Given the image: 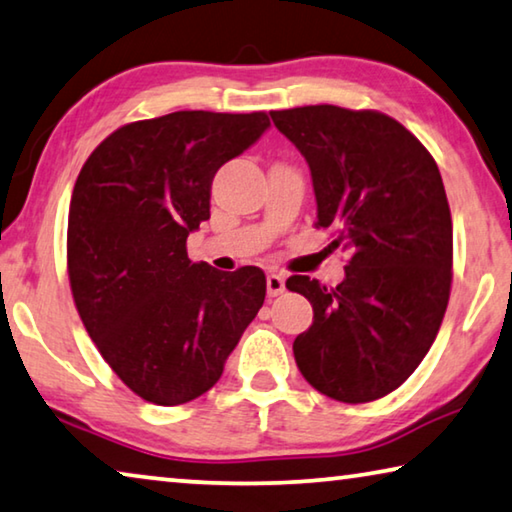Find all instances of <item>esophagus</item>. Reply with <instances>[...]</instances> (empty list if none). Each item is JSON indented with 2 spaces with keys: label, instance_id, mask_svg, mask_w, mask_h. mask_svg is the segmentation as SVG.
<instances>
[{
  "label": "esophagus",
  "instance_id": "esophagus-1",
  "mask_svg": "<svg viewBox=\"0 0 512 512\" xmlns=\"http://www.w3.org/2000/svg\"><path fill=\"white\" fill-rule=\"evenodd\" d=\"M266 291H269L271 298L280 296L282 291H285V275H282V273H269V275H266Z\"/></svg>",
  "mask_w": 512,
  "mask_h": 512
}]
</instances>
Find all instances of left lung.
<instances>
[{
  "label": "left lung",
  "instance_id": "1",
  "mask_svg": "<svg viewBox=\"0 0 512 512\" xmlns=\"http://www.w3.org/2000/svg\"><path fill=\"white\" fill-rule=\"evenodd\" d=\"M312 173L316 227L337 232L346 278L291 275L314 321L294 342L303 378L344 403L394 392L419 367L451 291L453 225L435 159L401 123L332 104L271 111Z\"/></svg>",
  "mask_w": 512,
  "mask_h": 512
}]
</instances>
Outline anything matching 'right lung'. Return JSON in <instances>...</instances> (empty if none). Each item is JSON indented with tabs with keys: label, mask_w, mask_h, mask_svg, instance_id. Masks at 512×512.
Wrapping results in <instances>:
<instances>
[{
	"label": "right lung",
	"mask_w": 512,
	"mask_h": 512,
	"mask_svg": "<svg viewBox=\"0 0 512 512\" xmlns=\"http://www.w3.org/2000/svg\"><path fill=\"white\" fill-rule=\"evenodd\" d=\"M271 127L264 111H175L107 136L75 182L68 275L77 312L116 376L157 405L221 378L266 296L264 271L191 262L216 170Z\"/></svg>",
	"instance_id": "right-lung-1"
}]
</instances>
